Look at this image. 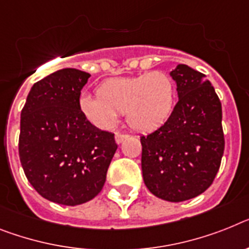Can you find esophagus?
<instances>
[{"instance_id": "34e87169", "label": "esophagus", "mask_w": 249, "mask_h": 249, "mask_svg": "<svg viewBox=\"0 0 249 249\" xmlns=\"http://www.w3.org/2000/svg\"><path fill=\"white\" fill-rule=\"evenodd\" d=\"M128 138H129V135L120 134V133H116V134H115V142H116V143H118V144H120V143H123V142H124L125 139H128Z\"/></svg>"}]
</instances>
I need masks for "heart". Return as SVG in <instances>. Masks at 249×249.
Wrapping results in <instances>:
<instances>
[{
    "label": "heart",
    "instance_id": "heart-1",
    "mask_svg": "<svg viewBox=\"0 0 249 249\" xmlns=\"http://www.w3.org/2000/svg\"><path fill=\"white\" fill-rule=\"evenodd\" d=\"M96 95H82L78 100L79 111L91 124L110 129L118 123V114L125 112L131 129L153 131L172 115L176 86L167 73L154 71L106 79L97 87Z\"/></svg>",
    "mask_w": 249,
    "mask_h": 249
}]
</instances>
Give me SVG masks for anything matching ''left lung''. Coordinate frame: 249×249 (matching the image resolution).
Returning a JSON list of instances; mask_svg holds the SVG:
<instances>
[{
  "label": "left lung",
  "mask_w": 249,
  "mask_h": 249,
  "mask_svg": "<svg viewBox=\"0 0 249 249\" xmlns=\"http://www.w3.org/2000/svg\"><path fill=\"white\" fill-rule=\"evenodd\" d=\"M178 101L160 129L141 138L145 186L157 197L179 202L209 189L224 153L221 104L205 74L186 64L170 73Z\"/></svg>",
  "instance_id": "left-lung-1"
}]
</instances>
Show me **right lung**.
Wrapping results in <instances>:
<instances>
[{"label": "right lung", "instance_id": "add662e5", "mask_svg": "<svg viewBox=\"0 0 249 249\" xmlns=\"http://www.w3.org/2000/svg\"><path fill=\"white\" fill-rule=\"evenodd\" d=\"M89 73L64 68L31 87L21 111L18 156L29 182L49 201L74 206L99 195L118 149L112 133L81 114Z\"/></svg>", "mask_w": 249, "mask_h": 249}]
</instances>
